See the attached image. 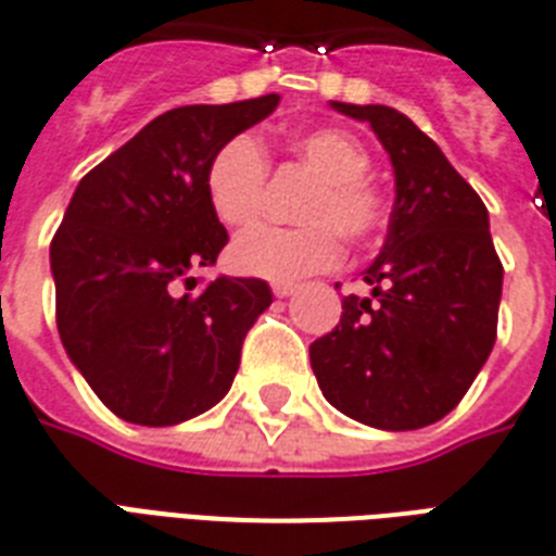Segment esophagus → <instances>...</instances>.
Returning a JSON list of instances; mask_svg holds the SVG:
<instances>
[{"instance_id": "34e87169", "label": "esophagus", "mask_w": 556, "mask_h": 556, "mask_svg": "<svg viewBox=\"0 0 556 556\" xmlns=\"http://www.w3.org/2000/svg\"><path fill=\"white\" fill-rule=\"evenodd\" d=\"M296 291L294 282H274V294L277 296H291Z\"/></svg>"}]
</instances>
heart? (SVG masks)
Instances as JSON below:
<instances>
[{
    "instance_id": "1",
    "label": "heart",
    "mask_w": 556,
    "mask_h": 556,
    "mask_svg": "<svg viewBox=\"0 0 556 556\" xmlns=\"http://www.w3.org/2000/svg\"><path fill=\"white\" fill-rule=\"evenodd\" d=\"M294 159L317 176L308 190L300 227H253L230 244L227 260L244 277L300 279L331 268L343 253V239L369 242L387 225V201L366 173L369 150L355 135L334 126L305 129L288 141ZM268 181V155L253 135L227 138L204 169V192L213 216L227 227L251 225L260 216Z\"/></svg>"
}]
</instances>
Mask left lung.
<instances>
[{
  "label": "left lung",
  "instance_id": "left-lung-1",
  "mask_svg": "<svg viewBox=\"0 0 556 556\" xmlns=\"http://www.w3.org/2000/svg\"><path fill=\"white\" fill-rule=\"evenodd\" d=\"M331 106L366 121L395 169V204L378 260L312 369L340 413L378 430H418L465 397L496 343L502 262L488 207L439 143L397 109Z\"/></svg>",
  "mask_w": 556,
  "mask_h": 556
}]
</instances>
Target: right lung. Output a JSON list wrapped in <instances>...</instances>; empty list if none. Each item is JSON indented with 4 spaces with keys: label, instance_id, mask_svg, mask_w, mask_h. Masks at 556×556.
I'll return each instance as SVG.
<instances>
[{
    "label": "right lung",
    "instance_id": "add662e5",
    "mask_svg": "<svg viewBox=\"0 0 556 556\" xmlns=\"http://www.w3.org/2000/svg\"><path fill=\"white\" fill-rule=\"evenodd\" d=\"M279 94L178 106L83 176L51 239L56 329L94 395L129 424L173 427L227 395L268 282L190 270L227 244L204 169L213 152L277 109Z\"/></svg>",
    "mask_w": 556,
    "mask_h": 556
}]
</instances>
